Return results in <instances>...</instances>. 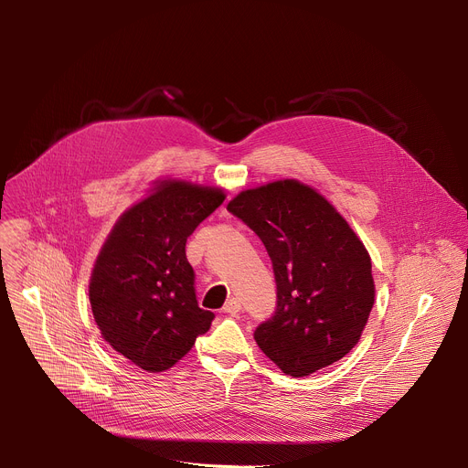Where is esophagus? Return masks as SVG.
Segmentation results:
<instances>
[{
	"instance_id": "34e87169",
	"label": "esophagus",
	"mask_w": 468,
	"mask_h": 468,
	"mask_svg": "<svg viewBox=\"0 0 468 468\" xmlns=\"http://www.w3.org/2000/svg\"><path fill=\"white\" fill-rule=\"evenodd\" d=\"M240 309H242V305H240V300H237V298L228 300L226 305H224V313H228V314H231V316H233V314H239Z\"/></svg>"
}]
</instances>
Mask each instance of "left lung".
I'll return each instance as SVG.
<instances>
[{
  "label": "left lung",
  "mask_w": 468,
  "mask_h": 468,
  "mask_svg": "<svg viewBox=\"0 0 468 468\" xmlns=\"http://www.w3.org/2000/svg\"><path fill=\"white\" fill-rule=\"evenodd\" d=\"M271 255L278 303L257 325L259 348L302 378L343 359L374 305L372 262L348 222L314 188L283 179L228 204Z\"/></svg>",
  "instance_id": "left-lung-1"
}]
</instances>
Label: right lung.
Listing matches in <instances>:
<instances>
[{
    "label": "right lung",
    "mask_w": 468,
    "mask_h": 468,
    "mask_svg": "<svg viewBox=\"0 0 468 468\" xmlns=\"http://www.w3.org/2000/svg\"><path fill=\"white\" fill-rule=\"evenodd\" d=\"M226 194L186 181H161L129 207L107 237L89 298L101 337L148 372L174 367L209 331L215 314L197 307L185 244Z\"/></svg>",
    "instance_id": "obj_1"
}]
</instances>
